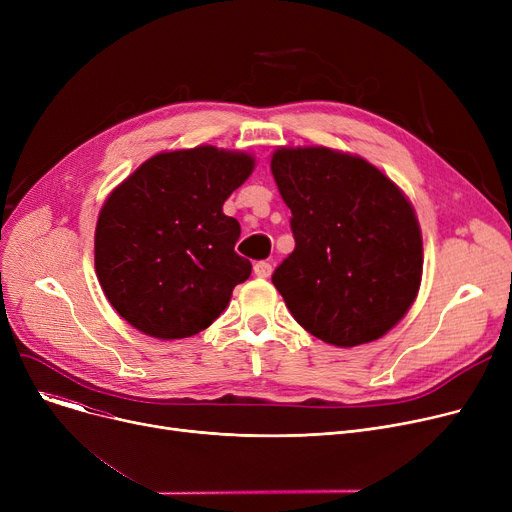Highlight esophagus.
I'll list each match as a JSON object with an SVG mask.
<instances>
[{"label":"esophagus","instance_id":"obj_1","mask_svg":"<svg viewBox=\"0 0 512 512\" xmlns=\"http://www.w3.org/2000/svg\"><path fill=\"white\" fill-rule=\"evenodd\" d=\"M253 270H255V276H257V278H270V276H272V263L257 261Z\"/></svg>","mask_w":512,"mask_h":512}]
</instances>
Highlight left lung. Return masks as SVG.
<instances>
[{
  "label": "left lung",
  "mask_w": 512,
  "mask_h": 512,
  "mask_svg": "<svg viewBox=\"0 0 512 512\" xmlns=\"http://www.w3.org/2000/svg\"><path fill=\"white\" fill-rule=\"evenodd\" d=\"M272 174L294 234L272 282L292 317L342 348L382 338L421 284L423 240L411 201L363 157L328 147H280Z\"/></svg>",
  "instance_id": "obj_1"
}]
</instances>
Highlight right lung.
I'll list each match as a JSON object with an SVG mask.
<instances>
[{
  "instance_id": "1",
  "label": "right lung",
  "mask_w": 512,
  "mask_h": 512,
  "mask_svg": "<svg viewBox=\"0 0 512 512\" xmlns=\"http://www.w3.org/2000/svg\"><path fill=\"white\" fill-rule=\"evenodd\" d=\"M253 168V155L211 145L157 153L105 199L95 272L132 328L178 340L222 315L251 276V261L234 251L240 224L222 207Z\"/></svg>"
}]
</instances>
